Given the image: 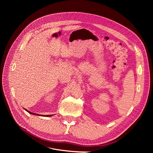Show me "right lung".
<instances>
[{"label":"right lung","instance_id":"right-lung-1","mask_svg":"<svg viewBox=\"0 0 153 153\" xmlns=\"http://www.w3.org/2000/svg\"><path fill=\"white\" fill-rule=\"evenodd\" d=\"M25 110L27 111V112H29V114H34V115H39V116H44V117H50V116H52V115H39V114H35V113H32L31 112H30V111L27 110V109L25 108Z\"/></svg>","mask_w":153,"mask_h":153}]
</instances>
